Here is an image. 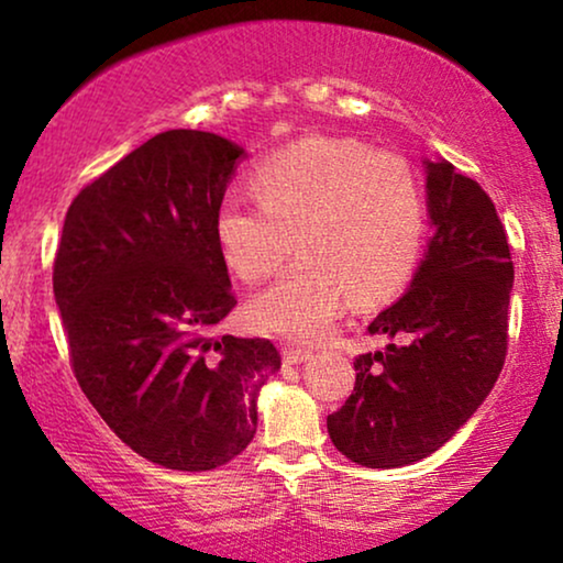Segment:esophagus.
Wrapping results in <instances>:
<instances>
[{"mask_svg":"<svg viewBox=\"0 0 563 563\" xmlns=\"http://www.w3.org/2000/svg\"><path fill=\"white\" fill-rule=\"evenodd\" d=\"M282 353H284V364H302V361L312 356V351L305 349V345H284Z\"/></svg>","mask_w":563,"mask_h":563,"instance_id":"34e87169","label":"esophagus"}]
</instances>
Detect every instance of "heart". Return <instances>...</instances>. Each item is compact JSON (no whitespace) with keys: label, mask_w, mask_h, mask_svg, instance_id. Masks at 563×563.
Masks as SVG:
<instances>
[{"label":"heart","mask_w":563,"mask_h":563,"mask_svg":"<svg viewBox=\"0 0 563 563\" xmlns=\"http://www.w3.org/2000/svg\"><path fill=\"white\" fill-rule=\"evenodd\" d=\"M258 205L225 197L214 243L245 284L302 258L249 307L253 325L297 341L333 328L345 297L382 302L410 282L428 233L426 197L412 166L351 137H302L251 174Z\"/></svg>","instance_id":"obj_1"}]
</instances>
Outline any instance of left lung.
Segmentation results:
<instances>
[{"label": "left lung", "instance_id": "1", "mask_svg": "<svg viewBox=\"0 0 563 563\" xmlns=\"http://www.w3.org/2000/svg\"><path fill=\"white\" fill-rule=\"evenodd\" d=\"M428 210L435 235L412 287L368 325L395 341L356 356L351 397L328 415L335 449L368 468L441 449L505 366L515 268L495 202L449 161H428Z\"/></svg>", "mask_w": 563, "mask_h": 563}]
</instances>
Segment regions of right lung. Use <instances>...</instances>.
Wrapping results in <instances>:
<instances>
[{"mask_svg": "<svg viewBox=\"0 0 563 563\" xmlns=\"http://www.w3.org/2000/svg\"><path fill=\"white\" fill-rule=\"evenodd\" d=\"M243 151L166 130L87 184L53 261L68 361L122 443L176 472H210L256 435V391L282 356L218 335L238 305L214 210Z\"/></svg>", "mask_w": 563, "mask_h": 563, "instance_id": "right-lung-1", "label": "right lung"}]
</instances>
